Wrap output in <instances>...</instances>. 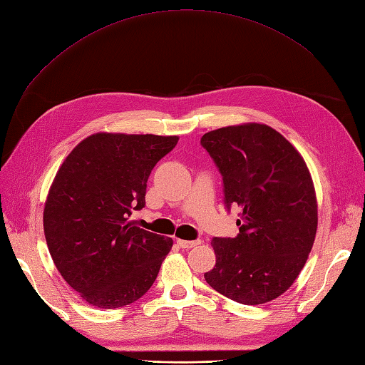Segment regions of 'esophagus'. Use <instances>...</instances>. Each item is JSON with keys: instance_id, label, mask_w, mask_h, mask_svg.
I'll return each mask as SVG.
<instances>
[{"instance_id": "esophagus-1", "label": "esophagus", "mask_w": 365, "mask_h": 365, "mask_svg": "<svg viewBox=\"0 0 365 365\" xmlns=\"http://www.w3.org/2000/svg\"><path fill=\"white\" fill-rule=\"evenodd\" d=\"M176 244H178L181 248L189 250V248H193V247H196V245H200L201 240H182V239H176Z\"/></svg>"}]
</instances>
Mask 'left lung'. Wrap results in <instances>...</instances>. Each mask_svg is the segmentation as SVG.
Instances as JSON below:
<instances>
[{"label":"left lung","instance_id":"obj_1","mask_svg":"<svg viewBox=\"0 0 365 365\" xmlns=\"http://www.w3.org/2000/svg\"><path fill=\"white\" fill-rule=\"evenodd\" d=\"M202 148L224 180L227 208L240 207L236 237H213L215 291L263 304L291 288L312 250L318 205L307 165L280 132L244 123L210 130Z\"/></svg>","mask_w":365,"mask_h":365}]
</instances>
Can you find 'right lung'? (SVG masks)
Returning a JSON list of instances; mask_svg holds the SVG:
<instances>
[{
  "label": "right lung",
  "mask_w": 365,
  "mask_h": 365,
  "mask_svg": "<svg viewBox=\"0 0 365 365\" xmlns=\"http://www.w3.org/2000/svg\"><path fill=\"white\" fill-rule=\"evenodd\" d=\"M178 140L97 132L70 152L54 176L43 235L63 280L88 304H130L155 282L173 240L128 219L145 207L149 175Z\"/></svg>",
  "instance_id": "obj_1"
}]
</instances>
